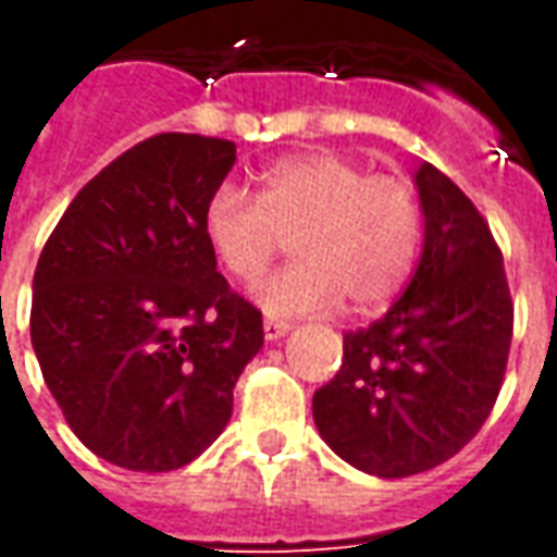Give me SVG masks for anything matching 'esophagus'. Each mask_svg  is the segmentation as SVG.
<instances>
[{"label": "esophagus", "mask_w": 557, "mask_h": 557, "mask_svg": "<svg viewBox=\"0 0 557 557\" xmlns=\"http://www.w3.org/2000/svg\"><path fill=\"white\" fill-rule=\"evenodd\" d=\"M262 331H265V339H280L289 334L292 325L289 322H283V319H265V322H262Z\"/></svg>", "instance_id": "1"}]
</instances>
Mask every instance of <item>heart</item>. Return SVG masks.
<instances>
[{"label": "heart", "instance_id": "obj_1", "mask_svg": "<svg viewBox=\"0 0 557 557\" xmlns=\"http://www.w3.org/2000/svg\"><path fill=\"white\" fill-rule=\"evenodd\" d=\"M423 206L399 175L370 172L337 151L286 158L247 199L223 184L202 208V232L223 271L256 283L292 242L298 262L259 283L274 315H322L349 298L355 313L385 307L418 265Z\"/></svg>", "mask_w": 557, "mask_h": 557}]
</instances>
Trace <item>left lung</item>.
I'll return each instance as SVG.
<instances>
[{"instance_id": "obj_1", "label": "left lung", "mask_w": 557, "mask_h": 557, "mask_svg": "<svg viewBox=\"0 0 557 557\" xmlns=\"http://www.w3.org/2000/svg\"><path fill=\"white\" fill-rule=\"evenodd\" d=\"M423 253L394 307L343 334L337 375L315 391L331 450L375 478H409L459 454L490 418L513 339V301L490 223L423 163Z\"/></svg>"}]
</instances>
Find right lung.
<instances>
[{"label": "right lung", "instance_id": "1", "mask_svg": "<svg viewBox=\"0 0 557 557\" xmlns=\"http://www.w3.org/2000/svg\"><path fill=\"white\" fill-rule=\"evenodd\" d=\"M235 143L154 134L67 206L32 280V346L79 442L127 471L194 462L232 418L262 313L230 289L202 208Z\"/></svg>", "mask_w": 557, "mask_h": 557}]
</instances>
